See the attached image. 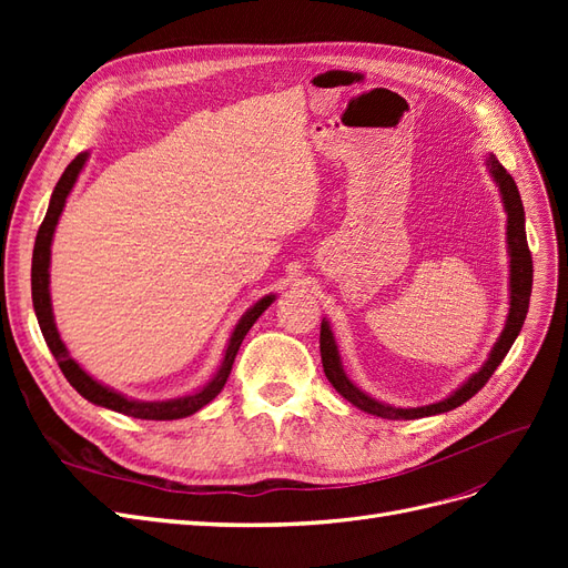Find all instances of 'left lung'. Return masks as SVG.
Instances as JSON below:
<instances>
[{
    "label": "left lung",
    "instance_id": "obj_1",
    "mask_svg": "<svg viewBox=\"0 0 568 568\" xmlns=\"http://www.w3.org/2000/svg\"><path fill=\"white\" fill-rule=\"evenodd\" d=\"M486 168L488 173L500 192L503 199V209L507 213V255H509V311L507 320L500 336L493 343V348L486 357V363L474 372L467 382L457 386L450 395H445L443 400L432 403V405H422V407H395L384 400L372 398L369 393L363 388H357L351 379L346 369H343L341 355L336 338L332 332L329 320H322L320 326V353H322V367L326 379L332 382V386L353 403L357 409H365L367 415H376L382 419H419V417H432V415H443V412H450L459 407L462 403H467L471 395H476L480 388L486 386V382L493 376V372L500 367L505 355L509 353L511 343L517 341L526 313H528V301H530V286H532V261H530V251L526 242V213H524V203L519 196L517 182L511 180V175L500 165L493 153L486 156Z\"/></svg>",
    "mask_w": 568,
    "mask_h": 568
}]
</instances>
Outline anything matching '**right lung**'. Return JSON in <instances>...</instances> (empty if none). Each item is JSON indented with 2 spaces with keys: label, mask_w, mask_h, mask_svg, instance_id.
<instances>
[{
  "label": "right lung",
  "mask_w": 568,
  "mask_h": 568,
  "mask_svg": "<svg viewBox=\"0 0 568 568\" xmlns=\"http://www.w3.org/2000/svg\"><path fill=\"white\" fill-rule=\"evenodd\" d=\"M90 151H82L71 161L63 170L61 180L57 182L54 192H51L49 199V209L47 215L40 225L38 239H36V251H32V307H36V315L40 322L42 336L47 341V346L51 351V355L57 357V363L63 372V376L68 379L84 400H90L99 407H106L113 412H120V415H128L134 419H153V422H170V419H182L194 415L201 407L209 405L215 395L222 390V386L227 384V376L232 372L234 357L239 353V346H242L244 336L248 334L251 326L255 324V320L261 317L267 307L277 298V294H267L257 303H253L248 311L239 317V322L234 324L232 336L225 346V355H222V363L217 367V372L213 374V379L209 384H203L201 388L178 395V398H168V400H136L130 398V395L120 393L106 384L97 382L92 374H88L82 369V365L71 355V351L65 348V343L61 341V334L57 329L54 322V311H51V294H49V265H51V242H54V232L61 220V213L65 209V199L71 196L73 186L82 173V168L88 165Z\"/></svg>",
  "instance_id": "1"
}]
</instances>
